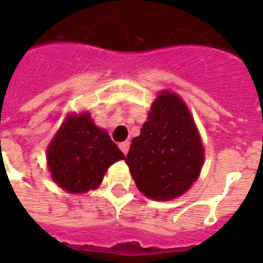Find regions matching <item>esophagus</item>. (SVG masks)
Masks as SVG:
<instances>
[{
    "mask_svg": "<svg viewBox=\"0 0 263 263\" xmlns=\"http://www.w3.org/2000/svg\"><path fill=\"white\" fill-rule=\"evenodd\" d=\"M120 148H121V152L124 154H127L128 150H129V142H123V143H120Z\"/></svg>",
    "mask_w": 263,
    "mask_h": 263,
    "instance_id": "obj_1",
    "label": "esophagus"
}]
</instances>
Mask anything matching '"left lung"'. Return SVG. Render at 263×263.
I'll return each instance as SVG.
<instances>
[{"mask_svg": "<svg viewBox=\"0 0 263 263\" xmlns=\"http://www.w3.org/2000/svg\"><path fill=\"white\" fill-rule=\"evenodd\" d=\"M203 160L191 111L179 95L162 91L125 158L136 187L152 199H175L199 177Z\"/></svg>", "mask_w": 263, "mask_h": 263, "instance_id": "8db88e82", "label": "left lung"}]
</instances>
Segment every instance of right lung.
<instances>
[{
  "label": "right lung",
  "mask_w": 263,
  "mask_h": 263,
  "mask_svg": "<svg viewBox=\"0 0 263 263\" xmlns=\"http://www.w3.org/2000/svg\"><path fill=\"white\" fill-rule=\"evenodd\" d=\"M46 160L55 184L72 194H84L98 187L107 168L124 160V154L84 111L67 116L47 147Z\"/></svg>",
  "instance_id": "add662e5"
}]
</instances>
